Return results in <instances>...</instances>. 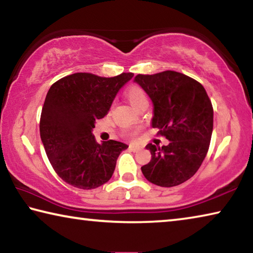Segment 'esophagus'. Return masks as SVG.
<instances>
[{
  "instance_id": "34e87169",
  "label": "esophagus",
  "mask_w": 253,
  "mask_h": 253,
  "mask_svg": "<svg viewBox=\"0 0 253 253\" xmlns=\"http://www.w3.org/2000/svg\"><path fill=\"white\" fill-rule=\"evenodd\" d=\"M129 148L132 152H137V151H140V149H142V146H139V145H137L135 143H131V144H129Z\"/></svg>"
}]
</instances>
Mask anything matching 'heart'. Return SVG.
Returning <instances> with one entry per match:
<instances>
[{
  "label": "heart",
  "instance_id": "1",
  "mask_svg": "<svg viewBox=\"0 0 253 253\" xmlns=\"http://www.w3.org/2000/svg\"><path fill=\"white\" fill-rule=\"evenodd\" d=\"M126 96L128 98V100L130 101V104L134 106L135 108L139 104H142L143 101H147L146 93H145L142 88L137 87V85H132V87L128 88V90L126 91Z\"/></svg>",
  "mask_w": 253,
  "mask_h": 253
}]
</instances>
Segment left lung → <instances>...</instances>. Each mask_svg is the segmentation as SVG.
<instances>
[{
  "label": "left lung",
  "mask_w": 253,
  "mask_h": 253,
  "mask_svg": "<svg viewBox=\"0 0 253 253\" xmlns=\"http://www.w3.org/2000/svg\"><path fill=\"white\" fill-rule=\"evenodd\" d=\"M153 102L151 125L169 140L158 147L147 144L152 158L142 166L144 176L163 187L179 185L198 172L209 151L213 107L202 84L176 71L137 75Z\"/></svg>",
  "instance_id": "left-lung-1"
}]
</instances>
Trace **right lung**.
Wrapping results in <instances>:
<instances>
[{
	"label": "right lung",
	"mask_w": 253,
	"mask_h": 253,
	"mask_svg": "<svg viewBox=\"0 0 253 253\" xmlns=\"http://www.w3.org/2000/svg\"><path fill=\"white\" fill-rule=\"evenodd\" d=\"M132 76L124 72L104 78L77 72L50 87L41 113L40 136L51 165L66 183L92 190L113 176L117 158L128 145L113 139L97 143L92 129Z\"/></svg>",
	"instance_id": "right-lung-1"
}]
</instances>
